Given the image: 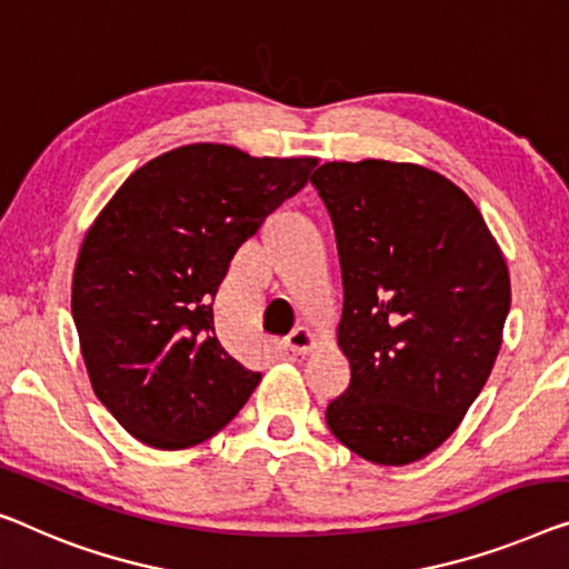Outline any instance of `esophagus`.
Wrapping results in <instances>:
<instances>
[{"label": "esophagus", "instance_id": "obj_1", "mask_svg": "<svg viewBox=\"0 0 569 569\" xmlns=\"http://www.w3.org/2000/svg\"><path fill=\"white\" fill-rule=\"evenodd\" d=\"M313 345H317V337H313V332L307 327H296L293 332L286 337V347L293 355H307V352H311Z\"/></svg>", "mask_w": 569, "mask_h": 569}]
</instances>
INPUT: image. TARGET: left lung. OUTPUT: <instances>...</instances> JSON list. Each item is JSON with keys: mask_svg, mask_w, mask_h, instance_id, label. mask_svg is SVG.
<instances>
[{"mask_svg": "<svg viewBox=\"0 0 569 569\" xmlns=\"http://www.w3.org/2000/svg\"><path fill=\"white\" fill-rule=\"evenodd\" d=\"M311 183L337 237V342L350 360L327 423L368 462H417L496 366L511 309L503 252L468 193L423 166L325 163Z\"/></svg>", "mask_w": 569, "mask_h": 569, "instance_id": "8db88e82", "label": "left lung"}]
</instances>
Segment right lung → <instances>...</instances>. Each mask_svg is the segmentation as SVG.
<instances>
[{"instance_id":"add662e5","label":"right lung","mask_w":569,"mask_h":569,"mask_svg":"<svg viewBox=\"0 0 569 569\" xmlns=\"http://www.w3.org/2000/svg\"><path fill=\"white\" fill-rule=\"evenodd\" d=\"M317 158H252L197 142L138 168L83 237L71 311L91 388L156 449L214 437L260 372L214 332V296L234 252L309 181Z\"/></svg>"}]
</instances>
